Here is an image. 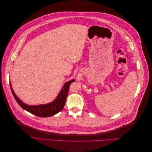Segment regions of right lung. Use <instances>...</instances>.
<instances>
[{
    "instance_id": "1",
    "label": "right lung",
    "mask_w": 152,
    "mask_h": 152,
    "mask_svg": "<svg viewBox=\"0 0 152 152\" xmlns=\"http://www.w3.org/2000/svg\"><path fill=\"white\" fill-rule=\"evenodd\" d=\"M73 82H75V79H72L65 82L60 92L58 94L56 99L53 101L52 102L49 103L48 104L39 105H28L24 103L16 95L15 93L14 92L12 88L11 83L10 87L14 97H15L17 103L19 104V105L23 109L35 115L36 116L40 117H47L53 116L54 115L58 113L63 108L68 93L69 87H70V84Z\"/></svg>"
}]
</instances>
